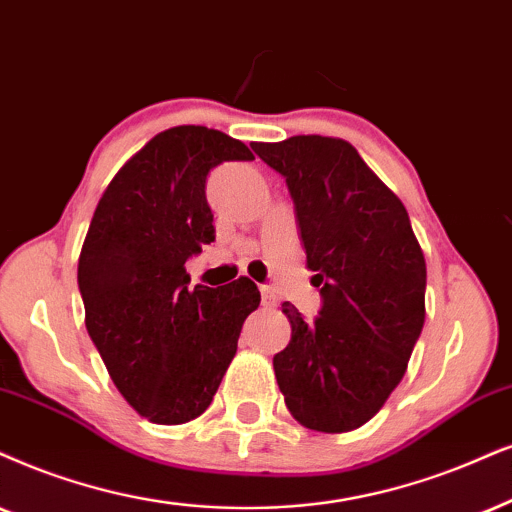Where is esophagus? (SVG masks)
Here are the masks:
<instances>
[{
    "mask_svg": "<svg viewBox=\"0 0 512 512\" xmlns=\"http://www.w3.org/2000/svg\"><path fill=\"white\" fill-rule=\"evenodd\" d=\"M260 293H262V304H264V307H276V304H278V295H276L274 288L262 286Z\"/></svg>",
    "mask_w": 512,
    "mask_h": 512,
    "instance_id": "1",
    "label": "esophagus"
}]
</instances>
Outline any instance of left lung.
Here are the masks:
<instances>
[{
	"mask_svg": "<svg viewBox=\"0 0 512 512\" xmlns=\"http://www.w3.org/2000/svg\"><path fill=\"white\" fill-rule=\"evenodd\" d=\"M286 177L323 307L290 302V342L274 357L288 411L316 432L357 430L404 378L425 323V257L404 203L345 139L300 134L252 144Z\"/></svg>",
	"mask_w": 512,
	"mask_h": 512,
	"instance_id": "left-lung-1",
	"label": "left lung"
}]
</instances>
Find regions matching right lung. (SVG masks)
<instances>
[{"label":"right lung","instance_id":"right-lung-1","mask_svg":"<svg viewBox=\"0 0 512 512\" xmlns=\"http://www.w3.org/2000/svg\"><path fill=\"white\" fill-rule=\"evenodd\" d=\"M252 158L219 129H165L120 167L84 236V326L115 387L151 423L181 425L208 409L243 321L260 307L250 278L189 288L184 267L215 241L208 172Z\"/></svg>","mask_w":512,"mask_h":512}]
</instances>
